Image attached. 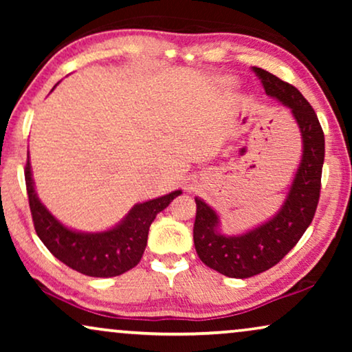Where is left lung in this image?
Masks as SVG:
<instances>
[{"instance_id": "8db88e82", "label": "left lung", "mask_w": 352, "mask_h": 352, "mask_svg": "<svg viewBox=\"0 0 352 352\" xmlns=\"http://www.w3.org/2000/svg\"><path fill=\"white\" fill-rule=\"evenodd\" d=\"M253 72L261 78L269 98L290 109L301 134V160L277 213L242 234L221 232L219 214L205 200L195 197L197 254L206 266L232 278H248L267 271L298 243L312 223L319 204L325 157L324 131L314 109L300 91L258 67H253Z\"/></svg>"}]
</instances>
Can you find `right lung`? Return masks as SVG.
<instances>
[{"label":"right lung","instance_id":"1","mask_svg":"<svg viewBox=\"0 0 352 352\" xmlns=\"http://www.w3.org/2000/svg\"><path fill=\"white\" fill-rule=\"evenodd\" d=\"M25 184L33 224L45 247L74 271L104 278L120 276L141 261L152 221L182 194V190H173L166 195L136 204L110 229L83 232L62 224L40 200L32 176L30 157L25 166Z\"/></svg>","mask_w":352,"mask_h":352}]
</instances>
